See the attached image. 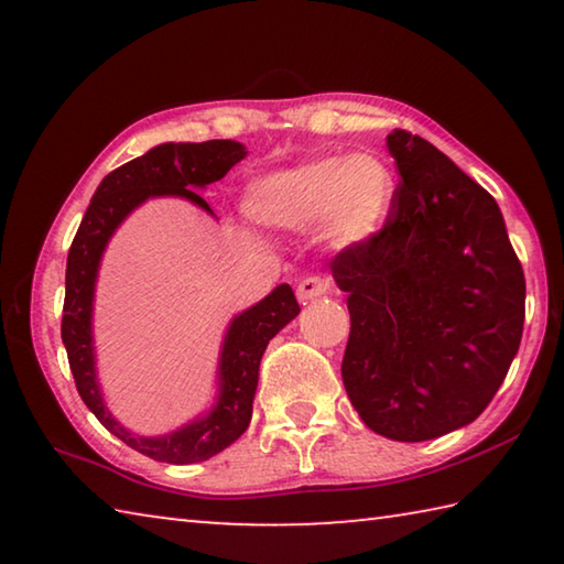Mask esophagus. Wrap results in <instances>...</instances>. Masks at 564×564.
I'll use <instances>...</instances> for the list:
<instances>
[{"instance_id":"1","label":"esophagus","mask_w":564,"mask_h":564,"mask_svg":"<svg viewBox=\"0 0 564 564\" xmlns=\"http://www.w3.org/2000/svg\"><path fill=\"white\" fill-rule=\"evenodd\" d=\"M330 291V281L321 279V275H305V279L299 281L295 285V295H299L301 303H308L313 299H321Z\"/></svg>"}]
</instances>
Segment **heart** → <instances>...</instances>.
<instances>
[{"mask_svg": "<svg viewBox=\"0 0 564 564\" xmlns=\"http://www.w3.org/2000/svg\"><path fill=\"white\" fill-rule=\"evenodd\" d=\"M398 181L373 151L326 154L269 171L246 184L241 208L271 231L305 234L318 228L330 248H356L376 238L393 212Z\"/></svg>", "mask_w": 564, "mask_h": 564, "instance_id": "heart-1", "label": "heart"}]
</instances>
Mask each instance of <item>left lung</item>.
Wrapping results in <instances>:
<instances>
[{"label":"left lung","instance_id":"left-lung-1","mask_svg":"<svg viewBox=\"0 0 564 564\" xmlns=\"http://www.w3.org/2000/svg\"><path fill=\"white\" fill-rule=\"evenodd\" d=\"M400 184L376 238L330 263L348 293L343 386L370 431L400 443L482 413L518 356L524 273L500 206L431 141L393 129Z\"/></svg>","mask_w":564,"mask_h":564}]
</instances>
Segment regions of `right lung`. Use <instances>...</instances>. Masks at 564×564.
Instances as JSON below:
<instances>
[{"instance_id":"1","label":"right lung","mask_w":564,"mask_h":564,"mask_svg":"<svg viewBox=\"0 0 564 564\" xmlns=\"http://www.w3.org/2000/svg\"><path fill=\"white\" fill-rule=\"evenodd\" d=\"M246 154V147L231 139L202 141V144L166 141V144L149 149L144 156H137L101 178L69 248L62 340L66 356H69L76 390L109 433L151 460L171 465L202 463L243 435L251 423L263 350L275 333L299 316L301 308L295 303L291 285L281 283L263 301L236 313L228 323L221 352H218L216 395L212 408L164 435L131 433L104 403L97 376L94 293H97L104 251L117 228L127 221V216L147 204L149 198H184L214 216L212 206L198 196V191L224 178Z\"/></svg>"}]
</instances>
